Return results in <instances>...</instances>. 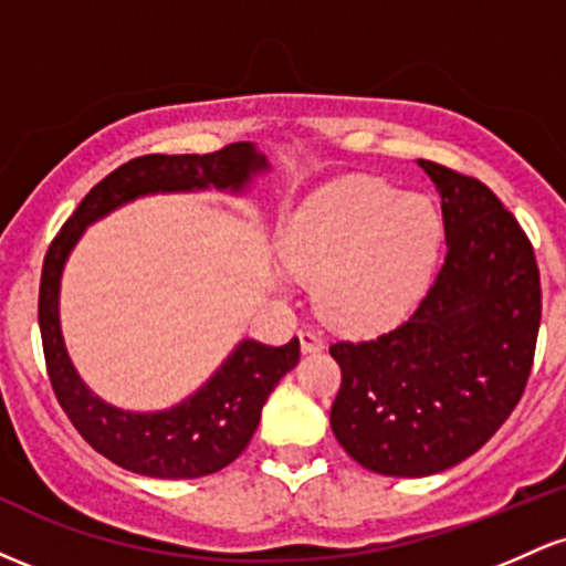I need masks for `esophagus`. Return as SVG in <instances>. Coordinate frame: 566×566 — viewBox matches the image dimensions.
<instances>
[{"mask_svg": "<svg viewBox=\"0 0 566 566\" xmlns=\"http://www.w3.org/2000/svg\"><path fill=\"white\" fill-rule=\"evenodd\" d=\"M301 346L305 354H316L324 348V337L319 329H301Z\"/></svg>", "mask_w": 566, "mask_h": 566, "instance_id": "1", "label": "esophagus"}]
</instances>
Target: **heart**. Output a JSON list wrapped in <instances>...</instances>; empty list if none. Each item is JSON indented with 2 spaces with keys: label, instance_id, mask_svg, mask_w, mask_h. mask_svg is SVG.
<instances>
[{
  "label": "heart",
  "instance_id": "heart-1",
  "mask_svg": "<svg viewBox=\"0 0 566 566\" xmlns=\"http://www.w3.org/2000/svg\"><path fill=\"white\" fill-rule=\"evenodd\" d=\"M441 242L431 199L375 178L329 186L305 205L287 247V269L319 282V311L343 329L399 319L423 290Z\"/></svg>",
  "mask_w": 566,
  "mask_h": 566
}]
</instances>
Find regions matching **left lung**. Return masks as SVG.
Returning a JSON list of instances; mask_svg holds the SVG:
<instances>
[{
  "label": "left lung",
  "mask_w": 566,
  "mask_h": 566,
  "mask_svg": "<svg viewBox=\"0 0 566 566\" xmlns=\"http://www.w3.org/2000/svg\"><path fill=\"white\" fill-rule=\"evenodd\" d=\"M441 197L447 255L407 322L337 340L329 426L382 476H431L482 450L527 386L541 274L527 233L482 180L418 159Z\"/></svg>",
  "instance_id": "1"
}]
</instances>
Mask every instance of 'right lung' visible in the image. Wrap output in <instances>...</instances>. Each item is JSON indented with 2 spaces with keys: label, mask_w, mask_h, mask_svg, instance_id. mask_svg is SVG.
Returning <instances> with one entry per match:
<instances>
[{
  "label": "right lung",
  "mask_w": 566,
  "mask_h": 566,
  "mask_svg": "<svg viewBox=\"0 0 566 566\" xmlns=\"http://www.w3.org/2000/svg\"><path fill=\"white\" fill-rule=\"evenodd\" d=\"M269 161L252 143H231L216 154H148L129 159L97 184L50 244L39 284V329L44 361L63 412L82 439L122 469L154 479H199L233 463L261 423L276 382L301 359V340L265 346L247 340L231 350L205 386L159 412L119 409L84 386L61 333V276L87 226L148 193H242Z\"/></svg>",
  "instance_id": "add662e5"
}]
</instances>
